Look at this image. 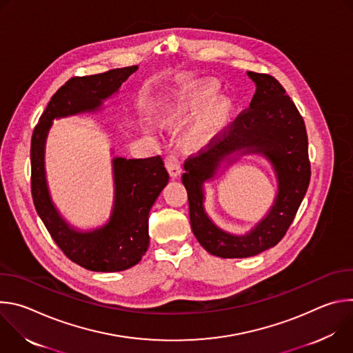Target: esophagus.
Returning a JSON list of instances; mask_svg holds the SVG:
<instances>
[{"label":"esophagus","instance_id":"1","mask_svg":"<svg viewBox=\"0 0 353 353\" xmlns=\"http://www.w3.org/2000/svg\"><path fill=\"white\" fill-rule=\"evenodd\" d=\"M166 166L169 169V173L172 177H179L181 173V166H180V159L176 154H170L166 157Z\"/></svg>","mask_w":353,"mask_h":353}]
</instances>
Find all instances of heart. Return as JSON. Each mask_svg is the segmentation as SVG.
I'll return each mask as SVG.
<instances>
[{"instance_id": "1", "label": "heart", "mask_w": 353, "mask_h": 353, "mask_svg": "<svg viewBox=\"0 0 353 353\" xmlns=\"http://www.w3.org/2000/svg\"><path fill=\"white\" fill-rule=\"evenodd\" d=\"M212 94V90H208V92H205V93H201V94H198V96H195L192 100H190V102L187 103V106L185 108H188V109H194V108H196V106H199L201 105V102H204V99L205 97H208V96H211ZM219 114H221V108H216L208 117H207V120L203 123V125L201 127H205V125H208V124H211L212 121H215L218 117H219Z\"/></svg>"}]
</instances>
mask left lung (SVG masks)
I'll use <instances>...</instances> for the list:
<instances>
[{"mask_svg": "<svg viewBox=\"0 0 353 353\" xmlns=\"http://www.w3.org/2000/svg\"><path fill=\"white\" fill-rule=\"evenodd\" d=\"M247 74L257 85L250 106L225 127L207 149H201L198 157L184 162L185 173L181 177L188 194L192 233L208 253L222 259L257 256L276 245L292 225L312 176L306 125L293 100L272 75L253 71ZM234 152L267 156L280 183L270 214L245 236L221 231L202 207L203 181L212 178L220 163L229 160Z\"/></svg>", "mask_w": 353, "mask_h": 353, "instance_id": "left-lung-1", "label": "left lung"}]
</instances>
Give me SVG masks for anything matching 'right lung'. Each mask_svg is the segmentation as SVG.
I'll list each match as a JSON object with an SVG mask.
<instances>
[{
    "label": "right lung",
    "instance_id": "right-lung-1",
    "mask_svg": "<svg viewBox=\"0 0 353 353\" xmlns=\"http://www.w3.org/2000/svg\"><path fill=\"white\" fill-rule=\"evenodd\" d=\"M137 68L131 65L68 79L53 94L32 134L30 187L34 208L63 253L89 271H124L141 261L149 247V211L168 184L169 173L159 155L145 159L114 158L116 196L109 223L93 232H77L61 219L48 195L46 137L54 119L99 109L102 100L112 96Z\"/></svg>",
    "mask_w": 353,
    "mask_h": 353
}]
</instances>
